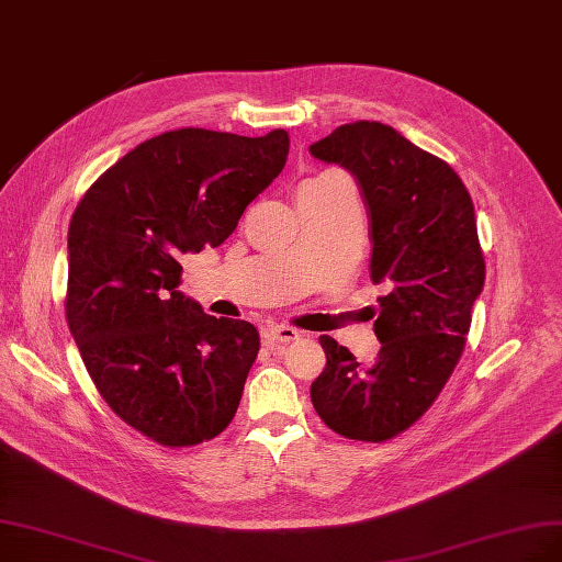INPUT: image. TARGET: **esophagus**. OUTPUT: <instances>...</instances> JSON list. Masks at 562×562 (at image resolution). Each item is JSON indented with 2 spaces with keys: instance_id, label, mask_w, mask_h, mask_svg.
Masks as SVG:
<instances>
[{
  "instance_id": "34e87169",
  "label": "esophagus",
  "mask_w": 562,
  "mask_h": 562,
  "mask_svg": "<svg viewBox=\"0 0 562 562\" xmlns=\"http://www.w3.org/2000/svg\"><path fill=\"white\" fill-rule=\"evenodd\" d=\"M301 336V330H296L294 326H282V324H270L263 330V338L270 347L278 345H289L292 340H296Z\"/></svg>"
}]
</instances>
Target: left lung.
<instances>
[{
	"mask_svg": "<svg viewBox=\"0 0 562 562\" xmlns=\"http://www.w3.org/2000/svg\"><path fill=\"white\" fill-rule=\"evenodd\" d=\"M357 178L370 222V278L380 296L378 357L359 363L319 336L326 366L310 386L342 438L386 442L419 422L459 363L486 263L474 205L451 166L382 122L359 120L310 145Z\"/></svg>",
	"mask_w": 562,
	"mask_h": 562,
	"instance_id": "1",
	"label": "left lung"
}]
</instances>
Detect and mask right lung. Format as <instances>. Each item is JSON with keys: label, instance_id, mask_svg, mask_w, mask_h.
Returning <instances> with one entry per match:
<instances>
[{"label": "right lung", "instance_id": "1", "mask_svg": "<svg viewBox=\"0 0 562 562\" xmlns=\"http://www.w3.org/2000/svg\"><path fill=\"white\" fill-rule=\"evenodd\" d=\"M286 153L284 130L164 132L103 171L71 215L69 330L101 398L161 447L217 438L259 351L252 324L178 292V259L232 236Z\"/></svg>", "mask_w": 562, "mask_h": 562}]
</instances>
